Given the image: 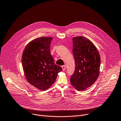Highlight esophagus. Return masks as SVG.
Listing matches in <instances>:
<instances>
[{
	"label": "esophagus",
	"instance_id": "obj_1",
	"mask_svg": "<svg viewBox=\"0 0 121 121\" xmlns=\"http://www.w3.org/2000/svg\"><path fill=\"white\" fill-rule=\"evenodd\" d=\"M62 69H63V71H64V70H65V69H66V66H65V65H62Z\"/></svg>",
	"mask_w": 121,
	"mask_h": 121
}]
</instances>
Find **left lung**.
Segmentation results:
<instances>
[{"instance_id": "1", "label": "left lung", "mask_w": 121, "mask_h": 121, "mask_svg": "<svg viewBox=\"0 0 121 121\" xmlns=\"http://www.w3.org/2000/svg\"><path fill=\"white\" fill-rule=\"evenodd\" d=\"M73 54L75 70L70 77V82L77 90L84 91L93 85L99 77L100 56L94 44L82 36L73 38Z\"/></svg>"}]
</instances>
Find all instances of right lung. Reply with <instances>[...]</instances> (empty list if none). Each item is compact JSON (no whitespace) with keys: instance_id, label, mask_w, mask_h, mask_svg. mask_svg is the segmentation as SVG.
<instances>
[{"instance_id":"right-lung-1","label":"right lung","mask_w":121,"mask_h":121,"mask_svg":"<svg viewBox=\"0 0 121 121\" xmlns=\"http://www.w3.org/2000/svg\"><path fill=\"white\" fill-rule=\"evenodd\" d=\"M53 38L43 37L34 39L26 46L22 56V64L27 81L34 87L44 91L55 83L62 68L55 64L51 55Z\"/></svg>"}]
</instances>
